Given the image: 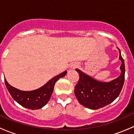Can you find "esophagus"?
Listing matches in <instances>:
<instances>
[{
	"instance_id": "34e87169",
	"label": "esophagus",
	"mask_w": 134,
	"mask_h": 134,
	"mask_svg": "<svg viewBox=\"0 0 134 134\" xmlns=\"http://www.w3.org/2000/svg\"><path fill=\"white\" fill-rule=\"evenodd\" d=\"M78 66V65L77 63H73V64L71 65V69H75L76 67H77Z\"/></svg>"
}]
</instances>
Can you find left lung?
I'll return each instance as SVG.
<instances>
[{"label": "left lung", "instance_id": "8db88e82", "mask_svg": "<svg viewBox=\"0 0 134 134\" xmlns=\"http://www.w3.org/2000/svg\"><path fill=\"white\" fill-rule=\"evenodd\" d=\"M119 51L121 75L109 82L97 81L89 75L76 69L80 78L75 88V94L78 102L85 107L91 109L103 108L111 103L119 95L125 82V66Z\"/></svg>", "mask_w": 134, "mask_h": 134}]
</instances>
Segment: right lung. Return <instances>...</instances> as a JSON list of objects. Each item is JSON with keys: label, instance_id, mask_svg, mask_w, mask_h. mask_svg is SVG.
Segmentation results:
<instances>
[{"label": "right lung", "instance_id": "1", "mask_svg": "<svg viewBox=\"0 0 134 134\" xmlns=\"http://www.w3.org/2000/svg\"><path fill=\"white\" fill-rule=\"evenodd\" d=\"M64 71L50 80L45 85L34 91H24L9 85L6 79L5 84L12 98L23 107L30 109H38L45 106L49 101L54 90L55 83L67 74Z\"/></svg>", "mask_w": 134, "mask_h": 134}]
</instances>
